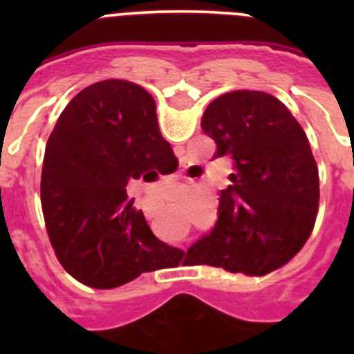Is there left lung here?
<instances>
[{
  "label": "left lung",
  "instance_id": "8db88e82",
  "mask_svg": "<svg viewBox=\"0 0 354 354\" xmlns=\"http://www.w3.org/2000/svg\"><path fill=\"white\" fill-rule=\"evenodd\" d=\"M202 131L214 158L230 156L218 220L187 248L193 264L266 274L289 262L310 236L319 209V171L306 134L277 97L237 90L205 109Z\"/></svg>",
  "mask_w": 354,
  "mask_h": 354
}]
</instances>
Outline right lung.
<instances>
[{"instance_id":"add662e5","label":"right lung","mask_w":354,"mask_h":354,"mask_svg":"<svg viewBox=\"0 0 354 354\" xmlns=\"http://www.w3.org/2000/svg\"><path fill=\"white\" fill-rule=\"evenodd\" d=\"M171 159L154 99L138 84L99 81L68 102L46 145L40 180L49 239L68 274L113 289L177 262L183 250L152 234L126 192L129 180H152Z\"/></svg>"}]
</instances>
